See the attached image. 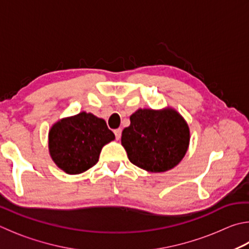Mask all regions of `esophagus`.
Segmentation results:
<instances>
[{
	"instance_id": "esophagus-1",
	"label": "esophagus",
	"mask_w": 249,
	"mask_h": 249,
	"mask_svg": "<svg viewBox=\"0 0 249 249\" xmlns=\"http://www.w3.org/2000/svg\"><path fill=\"white\" fill-rule=\"evenodd\" d=\"M114 134H115V138H116V139H120L121 134H122V129H121V128L114 129Z\"/></svg>"
}]
</instances>
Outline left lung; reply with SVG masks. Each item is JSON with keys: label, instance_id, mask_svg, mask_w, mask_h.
Listing matches in <instances>:
<instances>
[{"label": "left lung", "instance_id": "1", "mask_svg": "<svg viewBox=\"0 0 249 249\" xmlns=\"http://www.w3.org/2000/svg\"><path fill=\"white\" fill-rule=\"evenodd\" d=\"M122 132V144L133 164L148 172H165L178 165L189 144L186 121L172 107L138 109Z\"/></svg>", "mask_w": 249, "mask_h": 249}]
</instances>
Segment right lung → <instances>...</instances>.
Returning <instances> with one entry per match:
<instances>
[{
    "label": "right lung",
    "mask_w": 249,
    "mask_h": 249,
    "mask_svg": "<svg viewBox=\"0 0 249 249\" xmlns=\"http://www.w3.org/2000/svg\"><path fill=\"white\" fill-rule=\"evenodd\" d=\"M115 139L105 120L91 113L65 117L49 132L52 160L67 174H80L97 163L101 149Z\"/></svg>",
    "instance_id": "1"
}]
</instances>
